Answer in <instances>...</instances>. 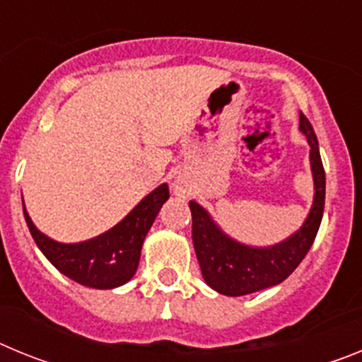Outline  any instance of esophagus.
<instances>
[{"instance_id": "obj_1", "label": "esophagus", "mask_w": 362, "mask_h": 362, "mask_svg": "<svg viewBox=\"0 0 362 362\" xmlns=\"http://www.w3.org/2000/svg\"><path fill=\"white\" fill-rule=\"evenodd\" d=\"M174 192L177 194V196H185V194H188L187 183H185L183 179H175V181H174Z\"/></svg>"}]
</instances>
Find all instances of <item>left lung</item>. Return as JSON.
I'll return each mask as SVG.
<instances>
[{"instance_id":"left-lung-1","label":"left lung","mask_w":362,"mask_h":362,"mask_svg":"<svg viewBox=\"0 0 362 362\" xmlns=\"http://www.w3.org/2000/svg\"><path fill=\"white\" fill-rule=\"evenodd\" d=\"M299 130L310 145L313 203L305 223L290 238L270 246L245 245L223 232L204 206L196 201L188 203L192 212V241L201 274L204 283L223 296H246L283 283L313 245L325 210L326 179L317 136L303 114H299Z\"/></svg>"}]
</instances>
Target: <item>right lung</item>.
Segmentation results:
<instances>
[{
    "instance_id": "1",
    "label": "right lung",
    "mask_w": 362,
    "mask_h": 362,
    "mask_svg": "<svg viewBox=\"0 0 362 362\" xmlns=\"http://www.w3.org/2000/svg\"><path fill=\"white\" fill-rule=\"evenodd\" d=\"M168 197V185H159L116 226L81 243L54 241L36 228L25 203L23 214L37 248L63 276L88 288L110 290L129 283L134 277L141 257L143 241Z\"/></svg>"
}]
</instances>
